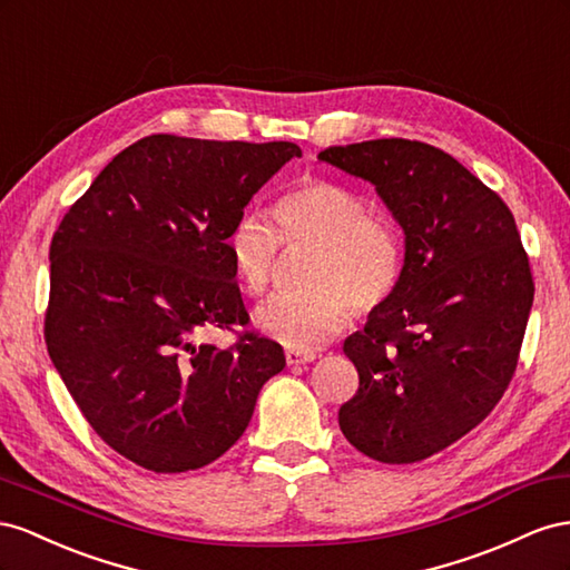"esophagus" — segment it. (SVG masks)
Masks as SVG:
<instances>
[{"mask_svg":"<svg viewBox=\"0 0 570 570\" xmlns=\"http://www.w3.org/2000/svg\"><path fill=\"white\" fill-rule=\"evenodd\" d=\"M315 353H307V351H294V348H288L286 351V363L288 365H305V363H313L315 361Z\"/></svg>","mask_w":570,"mask_h":570,"instance_id":"34e87169","label":"esophagus"}]
</instances>
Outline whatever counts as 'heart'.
<instances>
[{"mask_svg": "<svg viewBox=\"0 0 570 570\" xmlns=\"http://www.w3.org/2000/svg\"><path fill=\"white\" fill-rule=\"evenodd\" d=\"M274 215L279 232L265 217L243 213L226 236L232 265L253 296L269 286L282 238L291 246L315 243L305 269L311 286L279 291L257 307V324L272 338L296 351L320 348L348 327L353 305L372 313L394 296L403 243L392 219L367 213L361 193L307 178L276 200Z\"/></svg>", "mask_w": 570, "mask_h": 570, "instance_id": "1", "label": "heart"}]
</instances>
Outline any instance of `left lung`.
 <instances>
[{
    "mask_svg": "<svg viewBox=\"0 0 570 570\" xmlns=\"http://www.w3.org/2000/svg\"><path fill=\"white\" fill-rule=\"evenodd\" d=\"M317 157L375 186L405 234L394 296L344 341L361 386L338 428L370 459L417 463L507 392L534 296L528 255L507 203L428 142L380 138Z\"/></svg>",
    "mask_w": 570,
    "mask_h": 570,
    "instance_id": "8db88e82",
    "label": "left lung"
}]
</instances>
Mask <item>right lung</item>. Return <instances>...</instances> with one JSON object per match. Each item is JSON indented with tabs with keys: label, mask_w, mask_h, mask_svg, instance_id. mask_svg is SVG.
Segmentation results:
<instances>
[{
	"label": "right lung",
	"mask_w": 570,
	"mask_h": 570,
	"mask_svg": "<svg viewBox=\"0 0 570 570\" xmlns=\"http://www.w3.org/2000/svg\"><path fill=\"white\" fill-rule=\"evenodd\" d=\"M296 142L140 138L97 174L50 246L45 341L76 405L114 451L153 473L217 461L246 432L286 357L246 332L226 250L243 207Z\"/></svg>",
	"instance_id": "add662e5"
}]
</instances>
